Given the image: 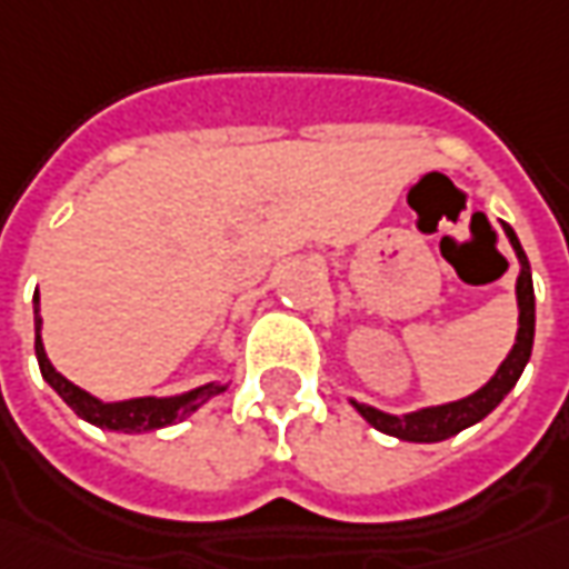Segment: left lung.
I'll use <instances>...</instances> for the list:
<instances>
[{
    "label": "left lung",
    "mask_w": 569,
    "mask_h": 569,
    "mask_svg": "<svg viewBox=\"0 0 569 569\" xmlns=\"http://www.w3.org/2000/svg\"><path fill=\"white\" fill-rule=\"evenodd\" d=\"M505 226V234L511 238V247H515L517 260H520V276H517V309H520V328H517V343L515 350L508 352V359L501 362L499 371L492 375V381L487 387H480L471 397L458 399V402H446V406H433V409L411 411V415H387V411L371 409V406H362V402H352L359 415L366 418L368 425L381 433H390V437H399V440L409 442H440L456 437L458 430L477 425L480 418H487L489 411L499 406L501 399L508 397V390L515 387L517 378L523 366L530 362L532 352V335H536V297H532V276H530V260L523 253V247L517 241L515 229L508 222Z\"/></svg>",
    "instance_id": "1"
}]
</instances>
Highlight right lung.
<instances>
[{"instance_id":"add662e5","label":"right lung","mask_w":569,"mask_h":569,"mask_svg":"<svg viewBox=\"0 0 569 569\" xmlns=\"http://www.w3.org/2000/svg\"><path fill=\"white\" fill-rule=\"evenodd\" d=\"M33 303H39V293H33ZM33 316H37V359L42 378L52 383L54 393L68 402L70 409L80 415L82 421L89 425L104 427V430H123V433H144V430H158V427H170L176 421L188 418L191 411H198L210 397L222 393L226 387L222 383H203L191 393H182V397L170 399H123V402H101V399L89 397L86 390H80L77 383H70L64 375H58L49 362V356L42 350V340H39V307H33Z\"/></svg>"}]
</instances>
